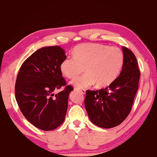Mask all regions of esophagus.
<instances>
[{
    "label": "esophagus",
    "instance_id": "esophagus-1",
    "mask_svg": "<svg viewBox=\"0 0 157 157\" xmlns=\"http://www.w3.org/2000/svg\"><path fill=\"white\" fill-rule=\"evenodd\" d=\"M75 90L77 91H78L81 93L82 94H85V93H86V90L84 89H78V88H76Z\"/></svg>",
    "mask_w": 157,
    "mask_h": 157
}]
</instances>
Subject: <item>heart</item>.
<instances>
[{"label":"heart","mask_w":157,"mask_h":157,"mask_svg":"<svg viewBox=\"0 0 157 157\" xmlns=\"http://www.w3.org/2000/svg\"><path fill=\"white\" fill-rule=\"evenodd\" d=\"M73 57H68L60 65L66 78H75L82 71L84 75L71 82L76 88H86L96 83L107 86L118 78L123 68L124 54L118 47L100 44H82L73 49Z\"/></svg>","instance_id":"b5f03b06"}]
</instances>
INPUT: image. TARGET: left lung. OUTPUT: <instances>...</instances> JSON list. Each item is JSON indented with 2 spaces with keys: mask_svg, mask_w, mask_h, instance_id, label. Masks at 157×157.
I'll return each instance as SVG.
<instances>
[{
  "mask_svg": "<svg viewBox=\"0 0 157 157\" xmlns=\"http://www.w3.org/2000/svg\"><path fill=\"white\" fill-rule=\"evenodd\" d=\"M124 63L118 78L105 89L86 91L84 105L90 121L102 128H112L125 120L136 94L140 73L132 50L123 47Z\"/></svg>",
  "mask_w": 157,
  "mask_h": 157,
  "instance_id": "8db88e82",
  "label": "left lung"
}]
</instances>
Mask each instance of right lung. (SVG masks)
Segmentation results:
<instances>
[{"label": "right lung", "mask_w": 157, "mask_h": 157, "mask_svg": "<svg viewBox=\"0 0 157 157\" xmlns=\"http://www.w3.org/2000/svg\"><path fill=\"white\" fill-rule=\"evenodd\" d=\"M65 52L58 46L37 50L21 65L16 80L15 97L26 119L37 128L50 131L64 121L68 95L73 87L66 85L60 70Z\"/></svg>", "instance_id": "1"}]
</instances>
